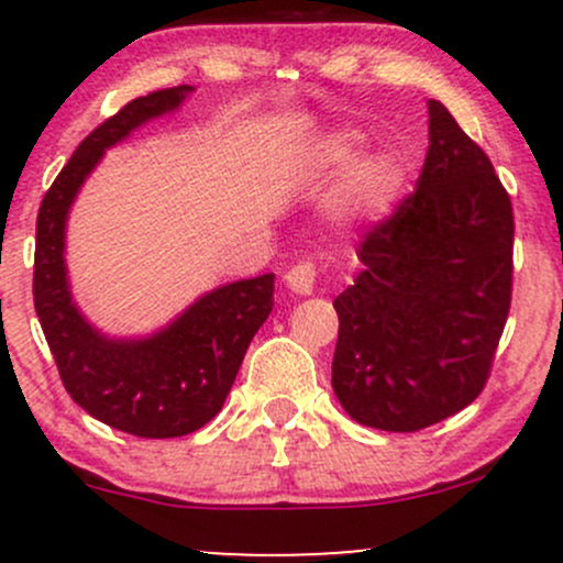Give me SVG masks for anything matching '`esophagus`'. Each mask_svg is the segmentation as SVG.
I'll list each match as a JSON object with an SVG mask.
<instances>
[{
	"label": "esophagus",
	"instance_id": "1",
	"mask_svg": "<svg viewBox=\"0 0 563 563\" xmlns=\"http://www.w3.org/2000/svg\"><path fill=\"white\" fill-rule=\"evenodd\" d=\"M314 277H318V267L312 262H299L286 273V286L294 290V294H312Z\"/></svg>",
	"mask_w": 563,
	"mask_h": 563
}]
</instances>
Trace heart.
<instances>
[{
    "instance_id": "obj_1",
    "label": "heart",
    "mask_w": 563,
    "mask_h": 563,
    "mask_svg": "<svg viewBox=\"0 0 563 563\" xmlns=\"http://www.w3.org/2000/svg\"><path fill=\"white\" fill-rule=\"evenodd\" d=\"M354 147H357V137L354 134H335L325 142V164L341 166L352 158ZM399 185V172L391 158L386 156H371L360 161L352 174L346 177L344 185V206L349 211L357 214H373V211L386 209V203L394 198Z\"/></svg>"
}]
</instances>
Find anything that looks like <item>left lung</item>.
I'll use <instances>...</instances> for the list:
<instances>
[{"label": "left lung", "instance_id": "8db88e82", "mask_svg": "<svg viewBox=\"0 0 563 563\" xmlns=\"http://www.w3.org/2000/svg\"><path fill=\"white\" fill-rule=\"evenodd\" d=\"M335 296L333 391L357 423L421 431L487 384L514 290V206L493 161L429 102L416 190L365 232Z\"/></svg>", "mask_w": 563, "mask_h": 563}]
</instances>
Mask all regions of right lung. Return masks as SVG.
Returning <instances> with one entry per match:
<instances>
[{
	"instance_id": "right-lung-1",
	"label": "right lung",
	"mask_w": 563,
	"mask_h": 563,
	"mask_svg": "<svg viewBox=\"0 0 563 563\" xmlns=\"http://www.w3.org/2000/svg\"><path fill=\"white\" fill-rule=\"evenodd\" d=\"M187 92L183 84L137 97L92 129L44 192L36 217L34 307L63 386L97 421L142 439L185 437L209 423L235 384L251 339L273 312L275 275L211 290L166 331L142 341L106 339L70 301L63 245L81 183L106 147L174 111Z\"/></svg>"
}]
</instances>
